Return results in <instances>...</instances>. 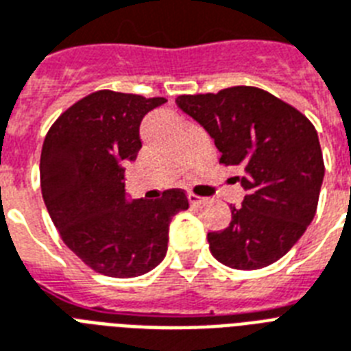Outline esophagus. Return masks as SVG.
<instances>
[{"label":"esophagus","mask_w":351,"mask_h":351,"mask_svg":"<svg viewBox=\"0 0 351 351\" xmlns=\"http://www.w3.org/2000/svg\"><path fill=\"white\" fill-rule=\"evenodd\" d=\"M189 201L192 206H199V204L204 203V197H199V195H195V193H189Z\"/></svg>","instance_id":"1"}]
</instances>
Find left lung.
I'll return each instance as SVG.
<instances>
[{
    "label": "left lung",
    "instance_id": "1",
    "mask_svg": "<svg viewBox=\"0 0 351 351\" xmlns=\"http://www.w3.org/2000/svg\"><path fill=\"white\" fill-rule=\"evenodd\" d=\"M178 106L201 125L221 152L219 162L243 168L241 208L210 252L235 270L276 263L301 239L317 210L324 178L317 130L306 116L270 92L232 86L217 94L179 96Z\"/></svg>",
    "mask_w": 351,
    "mask_h": 351
}]
</instances>
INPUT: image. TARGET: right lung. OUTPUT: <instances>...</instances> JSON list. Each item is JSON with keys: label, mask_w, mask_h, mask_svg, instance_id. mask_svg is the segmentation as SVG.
I'll list each match as a JSON object with an SVG mask.
<instances>
[{"label": "right lung", "mask_w": 351, "mask_h": 351, "mask_svg": "<svg viewBox=\"0 0 351 351\" xmlns=\"http://www.w3.org/2000/svg\"><path fill=\"white\" fill-rule=\"evenodd\" d=\"M165 97L99 90L63 112L45 137L39 178L61 239L103 276L128 279L165 259L168 226L189 208L183 190L158 201L125 192V167L141 150L139 125Z\"/></svg>", "instance_id": "add662e5"}]
</instances>
